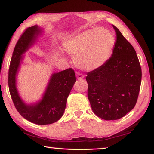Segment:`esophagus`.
I'll list each match as a JSON object with an SVG mask.
<instances>
[{
    "label": "esophagus",
    "instance_id": "1",
    "mask_svg": "<svg viewBox=\"0 0 154 154\" xmlns=\"http://www.w3.org/2000/svg\"><path fill=\"white\" fill-rule=\"evenodd\" d=\"M76 76L78 79H80V80H81V79L83 78V77H84V76H83L82 73L79 72H76Z\"/></svg>",
    "mask_w": 154,
    "mask_h": 154
}]
</instances>
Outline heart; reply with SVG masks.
<instances>
[{"instance_id":"heart-1","label":"heart","mask_w":154,"mask_h":154,"mask_svg":"<svg viewBox=\"0 0 154 154\" xmlns=\"http://www.w3.org/2000/svg\"><path fill=\"white\" fill-rule=\"evenodd\" d=\"M114 44V37L109 30L96 27L65 40L62 48L74 58V62L78 67L93 71L106 62Z\"/></svg>"}]
</instances>
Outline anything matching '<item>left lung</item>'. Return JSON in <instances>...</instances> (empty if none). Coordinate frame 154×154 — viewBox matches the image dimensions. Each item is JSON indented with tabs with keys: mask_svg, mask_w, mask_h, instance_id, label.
I'll return each mask as SVG.
<instances>
[{
	"mask_svg": "<svg viewBox=\"0 0 154 154\" xmlns=\"http://www.w3.org/2000/svg\"><path fill=\"white\" fill-rule=\"evenodd\" d=\"M116 41L106 62L87 72V96L94 113L105 120L123 118L136 104L141 68L133 46L115 26Z\"/></svg>",
	"mask_w": 154,
	"mask_h": 154,
	"instance_id": "obj_1",
	"label": "left lung"
}]
</instances>
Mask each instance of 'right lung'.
<instances>
[{
    "mask_svg": "<svg viewBox=\"0 0 154 154\" xmlns=\"http://www.w3.org/2000/svg\"><path fill=\"white\" fill-rule=\"evenodd\" d=\"M42 29L38 26L28 27L18 39L14 49L8 72V85L11 99L19 114L29 122L36 125H49L57 122L63 114L67 97L76 81L74 70L69 68L54 73L42 99L33 105H27L22 100L16 86V76L22 60V54L35 43Z\"/></svg>",
    "mask_w": 154,
    "mask_h": 154,
    "instance_id": "1",
    "label": "right lung"
}]
</instances>
